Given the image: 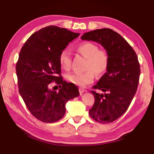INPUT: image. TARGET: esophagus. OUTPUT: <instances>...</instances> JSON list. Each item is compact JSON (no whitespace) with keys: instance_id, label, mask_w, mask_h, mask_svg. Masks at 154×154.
Here are the masks:
<instances>
[{"instance_id":"esophagus-1","label":"esophagus","mask_w":154,"mask_h":154,"mask_svg":"<svg viewBox=\"0 0 154 154\" xmlns=\"http://www.w3.org/2000/svg\"><path fill=\"white\" fill-rule=\"evenodd\" d=\"M79 91L80 94H82L83 93H84V92H86V90H85V89H83V88H79Z\"/></svg>"}]
</instances>
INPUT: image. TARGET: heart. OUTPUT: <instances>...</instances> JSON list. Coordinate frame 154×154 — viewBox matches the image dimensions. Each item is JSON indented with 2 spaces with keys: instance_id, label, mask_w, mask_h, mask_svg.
Masks as SVG:
<instances>
[{
  "instance_id": "heart-1",
  "label": "heart",
  "mask_w": 154,
  "mask_h": 154,
  "mask_svg": "<svg viewBox=\"0 0 154 154\" xmlns=\"http://www.w3.org/2000/svg\"><path fill=\"white\" fill-rule=\"evenodd\" d=\"M78 52L87 58V70L84 72H71L66 75V79L70 83L79 86H85L92 83L95 75H101L105 72L109 66V56L106 52L98 49V47L91 42L81 43L77 47ZM59 63L62 69L69 70L71 67V56L67 49L62 50L59 55Z\"/></svg>"
}]
</instances>
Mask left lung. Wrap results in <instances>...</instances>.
<instances>
[{"label": "left lung", "mask_w": 154, "mask_h": 154, "mask_svg": "<svg viewBox=\"0 0 154 154\" xmlns=\"http://www.w3.org/2000/svg\"><path fill=\"white\" fill-rule=\"evenodd\" d=\"M81 38L100 44L109 56L106 72L93 86L105 94L91 91L95 102L89 114L96 122L110 123L126 111L136 94L140 73L138 57L129 43L109 28L85 32Z\"/></svg>", "instance_id": "obj_1"}]
</instances>
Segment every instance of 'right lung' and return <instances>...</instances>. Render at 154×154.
Listing matches in <instances>:
<instances>
[{"instance_id": "1", "label": "right lung", "mask_w": 154, "mask_h": 154, "mask_svg": "<svg viewBox=\"0 0 154 154\" xmlns=\"http://www.w3.org/2000/svg\"><path fill=\"white\" fill-rule=\"evenodd\" d=\"M79 33L49 26L32 34L20 52L16 64L19 92L28 110L36 119L53 123L63 118L68 100L79 96L76 85L61 76L59 55ZM61 85L51 91L50 83Z\"/></svg>"}]
</instances>
